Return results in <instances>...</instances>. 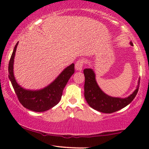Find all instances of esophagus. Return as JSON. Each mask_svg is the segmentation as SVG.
I'll use <instances>...</instances> for the list:
<instances>
[{
  "label": "esophagus",
  "mask_w": 149,
  "mask_h": 149,
  "mask_svg": "<svg viewBox=\"0 0 149 149\" xmlns=\"http://www.w3.org/2000/svg\"><path fill=\"white\" fill-rule=\"evenodd\" d=\"M83 66H84V61L83 59H78L75 64V68L77 71H81L83 69Z\"/></svg>",
  "instance_id": "obj_1"
}]
</instances>
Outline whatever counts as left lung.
I'll return each instance as SVG.
<instances>
[{
  "mask_svg": "<svg viewBox=\"0 0 149 149\" xmlns=\"http://www.w3.org/2000/svg\"><path fill=\"white\" fill-rule=\"evenodd\" d=\"M130 45H133L130 42ZM85 75L84 96L89 105L92 109L104 113H111L120 110L132 102L139 90V85L134 92L127 98L112 97L102 91L95 80L94 71L90 69L83 71ZM140 80V79H139Z\"/></svg>",
  "mask_w": 149,
  "mask_h": 149,
  "instance_id": "8db88e82",
  "label": "left lung"
}]
</instances>
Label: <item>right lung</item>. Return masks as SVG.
<instances>
[{"label":"right lung","instance_id":"1","mask_svg":"<svg viewBox=\"0 0 149 149\" xmlns=\"http://www.w3.org/2000/svg\"><path fill=\"white\" fill-rule=\"evenodd\" d=\"M18 42L15 46L8 66L9 78L19 102L26 109L35 112H43L52 109L59 103L63 90L69 78L74 73V64H71L60 73L50 85L37 91L27 90L17 84L13 74V63Z\"/></svg>","mask_w":149,"mask_h":149}]
</instances>
